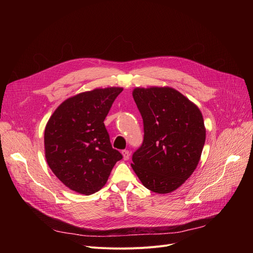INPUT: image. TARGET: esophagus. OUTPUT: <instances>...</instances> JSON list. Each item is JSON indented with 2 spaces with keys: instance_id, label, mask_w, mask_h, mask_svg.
<instances>
[{
  "instance_id": "1",
  "label": "esophagus",
  "mask_w": 253,
  "mask_h": 253,
  "mask_svg": "<svg viewBox=\"0 0 253 253\" xmlns=\"http://www.w3.org/2000/svg\"><path fill=\"white\" fill-rule=\"evenodd\" d=\"M122 155H123V159H124V160H129V158H130V152H129V151L123 150V151H122Z\"/></svg>"
}]
</instances>
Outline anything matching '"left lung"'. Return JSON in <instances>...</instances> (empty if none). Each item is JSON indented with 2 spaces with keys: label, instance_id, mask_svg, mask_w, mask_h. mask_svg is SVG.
<instances>
[{
  "label": "left lung",
  "instance_id": "1",
  "mask_svg": "<svg viewBox=\"0 0 253 253\" xmlns=\"http://www.w3.org/2000/svg\"><path fill=\"white\" fill-rule=\"evenodd\" d=\"M133 98L143 121V141L131 166L152 192L176 190L196 169L205 143L202 114L169 87L136 88Z\"/></svg>",
  "mask_w": 253,
  "mask_h": 253
}]
</instances>
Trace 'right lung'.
<instances>
[{
  "mask_svg": "<svg viewBox=\"0 0 253 253\" xmlns=\"http://www.w3.org/2000/svg\"><path fill=\"white\" fill-rule=\"evenodd\" d=\"M122 88L95 89L63 101L45 128V155L52 172L71 190L98 192L115 164L123 158L113 149L104 126Z\"/></svg>",
  "mask_w": 253,
  "mask_h": 253,
  "instance_id": "add662e5",
  "label": "right lung"
}]
</instances>
